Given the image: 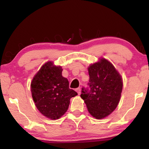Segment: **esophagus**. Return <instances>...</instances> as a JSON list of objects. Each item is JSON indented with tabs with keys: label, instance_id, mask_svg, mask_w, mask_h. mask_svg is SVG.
<instances>
[{
	"label": "esophagus",
	"instance_id": "obj_1",
	"mask_svg": "<svg viewBox=\"0 0 149 149\" xmlns=\"http://www.w3.org/2000/svg\"><path fill=\"white\" fill-rule=\"evenodd\" d=\"M76 91L77 92V93H78V95H80V93H81V89H80V88H77Z\"/></svg>",
	"mask_w": 149,
	"mask_h": 149
}]
</instances>
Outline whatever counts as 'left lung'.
<instances>
[{
	"mask_svg": "<svg viewBox=\"0 0 149 149\" xmlns=\"http://www.w3.org/2000/svg\"><path fill=\"white\" fill-rule=\"evenodd\" d=\"M88 68V87H82L81 97L89 113L96 119H103L117 107L121 98L123 81L114 66L105 59Z\"/></svg>",
	"mask_w": 149,
	"mask_h": 149,
	"instance_id": "obj_1",
	"label": "left lung"
}]
</instances>
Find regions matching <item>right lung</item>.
<instances>
[{
	"label": "right lung",
	"instance_id": "right-lung-1",
	"mask_svg": "<svg viewBox=\"0 0 149 149\" xmlns=\"http://www.w3.org/2000/svg\"><path fill=\"white\" fill-rule=\"evenodd\" d=\"M60 66L48 62L42 66L31 83L33 100L42 115L58 119L67 111L70 99L77 93L69 87V81L62 75Z\"/></svg>",
	"mask_w": 149,
	"mask_h": 149
}]
</instances>
